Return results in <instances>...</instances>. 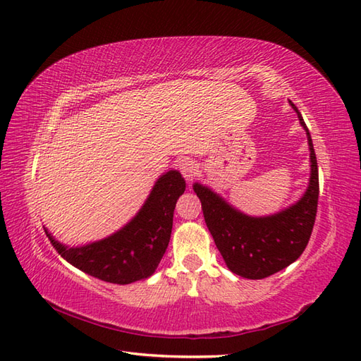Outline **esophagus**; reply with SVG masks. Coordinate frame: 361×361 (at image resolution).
Returning <instances> with one entry per match:
<instances>
[{"label":"esophagus","instance_id":"34e87169","mask_svg":"<svg viewBox=\"0 0 361 361\" xmlns=\"http://www.w3.org/2000/svg\"><path fill=\"white\" fill-rule=\"evenodd\" d=\"M178 169H180L181 175L185 176L186 181H192L195 176H197V173H198V166L195 164V161H190V159L180 161Z\"/></svg>","mask_w":361,"mask_h":361}]
</instances>
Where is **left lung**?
Listing matches in <instances>:
<instances>
[{"label": "left lung", "mask_w": 361, "mask_h": 361, "mask_svg": "<svg viewBox=\"0 0 361 361\" xmlns=\"http://www.w3.org/2000/svg\"><path fill=\"white\" fill-rule=\"evenodd\" d=\"M299 124L307 133L310 178L304 195L288 208L271 216L251 217L200 183L194 192L202 202L206 226L226 267L247 279H264L293 264L302 255L315 225L319 195L318 164L309 128L295 104Z\"/></svg>", "instance_id": "obj_1"}]
</instances>
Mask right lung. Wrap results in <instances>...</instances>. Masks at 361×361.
<instances>
[{
  "instance_id": "right-lung-1",
  "label": "right lung",
  "mask_w": 361,
  "mask_h": 361,
  "mask_svg": "<svg viewBox=\"0 0 361 361\" xmlns=\"http://www.w3.org/2000/svg\"><path fill=\"white\" fill-rule=\"evenodd\" d=\"M186 189L178 171L163 173L136 216L119 231L82 247H66L44 229L52 247L83 273L111 283H132L155 273L171 240L173 209Z\"/></svg>"
}]
</instances>
